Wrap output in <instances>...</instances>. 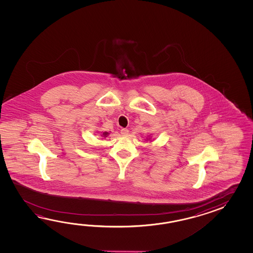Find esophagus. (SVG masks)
Segmentation results:
<instances>
[{"mask_svg":"<svg viewBox=\"0 0 253 253\" xmlns=\"http://www.w3.org/2000/svg\"><path fill=\"white\" fill-rule=\"evenodd\" d=\"M128 129L127 128H122L120 130V133L123 134V135H126V134H128Z\"/></svg>","mask_w":253,"mask_h":253,"instance_id":"34e87169","label":"esophagus"}]
</instances>
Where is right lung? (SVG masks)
Listing matches in <instances>:
<instances>
[{
  "label": "right lung",
  "mask_w": 253,
  "mask_h": 253,
  "mask_svg": "<svg viewBox=\"0 0 253 253\" xmlns=\"http://www.w3.org/2000/svg\"><path fill=\"white\" fill-rule=\"evenodd\" d=\"M108 132H105V133H103V135H105V136H106V135H108Z\"/></svg>",
  "instance_id": "right-lung-1"
}]
</instances>
